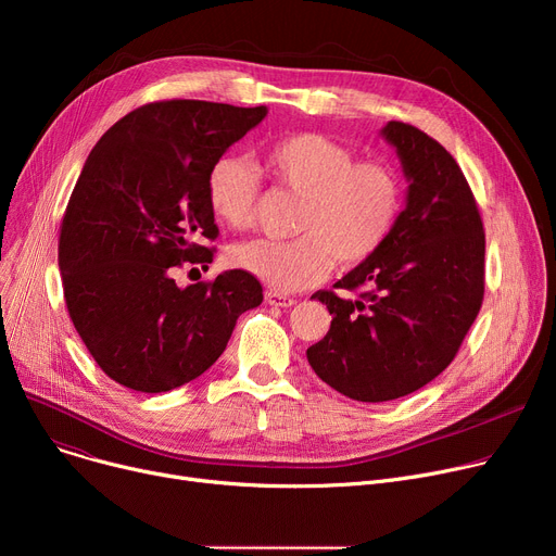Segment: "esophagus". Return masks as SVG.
<instances>
[{"label":"esophagus","mask_w":556,"mask_h":556,"mask_svg":"<svg viewBox=\"0 0 556 556\" xmlns=\"http://www.w3.org/2000/svg\"><path fill=\"white\" fill-rule=\"evenodd\" d=\"M266 302H268L270 306H283V308L298 304L295 298H288V295H283V293H277V290H268V293H266Z\"/></svg>","instance_id":"1"}]
</instances>
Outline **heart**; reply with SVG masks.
Returning <instances> with one entry per match:
<instances>
[{
	"label": "heart",
	"instance_id": "1",
	"mask_svg": "<svg viewBox=\"0 0 556 556\" xmlns=\"http://www.w3.org/2000/svg\"><path fill=\"white\" fill-rule=\"evenodd\" d=\"M263 166L281 187L302 195L298 239H254L233 245L229 263L281 293L325 281L336 261L344 268L374 256L392 233L403 185L381 160H356L349 146L323 132L277 139ZM258 175L245 160L220 157L207 175L214 216L231 229H248L258 210Z\"/></svg>",
	"mask_w": 556,
	"mask_h": 556
}]
</instances>
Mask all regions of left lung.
Instances as JSON below:
<instances>
[{
    "mask_svg": "<svg viewBox=\"0 0 556 556\" xmlns=\"http://www.w3.org/2000/svg\"><path fill=\"white\" fill-rule=\"evenodd\" d=\"M383 137L410 180L405 210L383 248L333 283L342 295H313L333 319L306 349L327 386L367 403L417 392L440 376L484 300V227L459 164L410 124L390 122Z\"/></svg>",
    "mask_w": 556,
    "mask_h": 556,
    "instance_id": "8db88e82",
    "label": "left lung"
}]
</instances>
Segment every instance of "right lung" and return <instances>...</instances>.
I'll use <instances>...</instances> for the list:
<instances>
[{
	"instance_id": "1",
	"label": "right lung",
	"mask_w": 556,
	"mask_h": 556,
	"mask_svg": "<svg viewBox=\"0 0 556 556\" xmlns=\"http://www.w3.org/2000/svg\"><path fill=\"white\" fill-rule=\"evenodd\" d=\"M266 108L193 99L146 103L92 149L58 237L72 323L124 388L157 394L207 371L241 313L263 302L245 270L180 288L173 270L214 258L207 175Z\"/></svg>"
}]
</instances>
